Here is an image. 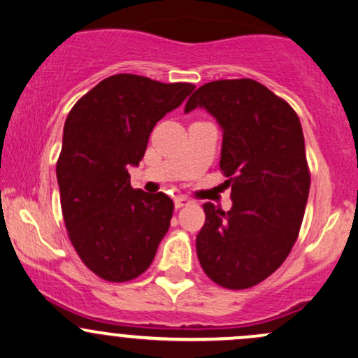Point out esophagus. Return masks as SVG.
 Returning a JSON list of instances; mask_svg holds the SVG:
<instances>
[{"mask_svg":"<svg viewBox=\"0 0 358 358\" xmlns=\"http://www.w3.org/2000/svg\"><path fill=\"white\" fill-rule=\"evenodd\" d=\"M189 202H191V199H189V197H186V196H178V197H174V207H176V209H180V207L187 206Z\"/></svg>","mask_w":358,"mask_h":358,"instance_id":"34e87169","label":"esophagus"}]
</instances>
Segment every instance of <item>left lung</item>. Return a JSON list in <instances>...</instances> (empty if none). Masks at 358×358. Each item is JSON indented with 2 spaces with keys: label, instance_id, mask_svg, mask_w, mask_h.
<instances>
[{
  "label": "left lung",
  "instance_id": "8db88e82",
  "mask_svg": "<svg viewBox=\"0 0 358 358\" xmlns=\"http://www.w3.org/2000/svg\"><path fill=\"white\" fill-rule=\"evenodd\" d=\"M206 109L222 131L220 169L231 210L204 204L196 249L202 268L226 289H247L282 266L297 241L310 189L301 121L254 79L201 86L184 113Z\"/></svg>",
  "mask_w": 358,
  "mask_h": 358
}]
</instances>
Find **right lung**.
<instances>
[{"mask_svg":"<svg viewBox=\"0 0 358 358\" xmlns=\"http://www.w3.org/2000/svg\"><path fill=\"white\" fill-rule=\"evenodd\" d=\"M194 91L189 83L114 74L74 104L57 159L61 209L86 267L109 282H126L151 266L169 231L171 197L131 187L157 121Z\"/></svg>","mask_w":358,"mask_h":358,"instance_id":"1","label":"right lung"}]
</instances>
